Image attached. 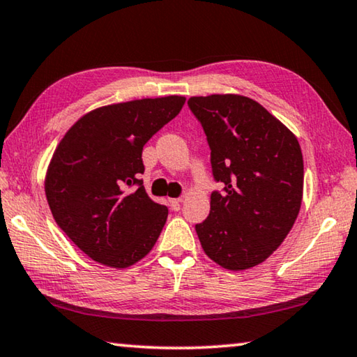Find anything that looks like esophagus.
<instances>
[{
  "instance_id": "obj_1",
  "label": "esophagus",
  "mask_w": 357,
  "mask_h": 357,
  "mask_svg": "<svg viewBox=\"0 0 357 357\" xmlns=\"http://www.w3.org/2000/svg\"><path fill=\"white\" fill-rule=\"evenodd\" d=\"M181 203H183V200L181 198H174V200H170V206L173 211H179L181 209Z\"/></svg>"
}]
</instances>
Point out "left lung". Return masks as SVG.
Here are the masks:
<instances>
[{
	"label": "left lung",
	"instance_id": "1",
	"mask_svg": "<svg viewBox=\"0 0 357 357\" xmlns=\"http://www.w3.org/2000/svg\"><path fill=\"white\" fill-rule=\"evenodd\" d=\"M203 126L211 167L223 190L211 193L195 229L206 255L229 271L263 263L293 228L304 190L298 138L263 105L239 94L190 98Z\"/></svg>",
	"mask_w": 357,
	"mask_h": 357
}]
</instances>
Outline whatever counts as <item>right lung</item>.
Returning a JSON list of instances; mask_svg holds the SVG:
<instances>
[{"mask_svg":"<svg viewBox=\"0 0 357 357\" xmlns=\"http://www.w3.org/2000/svg\"><path fill=\"white\" fill-rule=\"evenodd\" d=\"M183 96L96 108L66 132L45 176L48 206L78 249L110 268H129L153 249L168 209L138 179L143 146L176 116Z\"/></svg>","mask_w":357,"mask_h":357,"instance_id":"right-lung-1","label":"right lung"}]
</instances>
